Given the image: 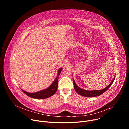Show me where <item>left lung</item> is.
<instances>
[{
	"label": "left lung",
	"mask_w": 129,
	"mask_h": 129,
	"mask_svg": "<svg viewBox=\"0 0 129 129\" xmlns=\"http://www.w3.org/2000/svg\"><path fill=\"white\" fill-rule=\"evenodd\" d=\"M115 78V76L113 79V80H112V81L111 82L107 87H106L105 88L102 89V90H86L84 89H83L81 88H80L79 87H78L74 79H73V85H74V88L75 89V90L77 92L83 96H85V97H88V98H92V97H95V96H98L100 95H101L102 94H103V93H104L105 91H106L108 88H109V87L111 86L112 84V83H113L114 80Z\"/></svg>",
	"instance_id": "left-lung-1"
}]
</instances>
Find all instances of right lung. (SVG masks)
Returning a JSON list of instances; mask_svg holds the SVG:
<instances>
[{
  "label": "right lung",
  "instance_id": "right-lung-1",
  "mask_svg": "<svg viewBox=\"0 0 129 129\" xmlns=\"http://www.w3.org/2000/svg\"><path fill=\"white\" fill-rule=\"evenodd\" d=\"M62 69H63L62 68H59L58 69V75L56 78L55 79V80L53 81L51 85L47 88L41 90L38 92H35V93H29L21 89L22 91L26 95H27L30 98H34V99H47L48 98L51 96L56 92V91L57 90L58 85V79Z\"/></svg>",
  "mask_w": 129,
  "mask_h": 129
}]
</instances>
